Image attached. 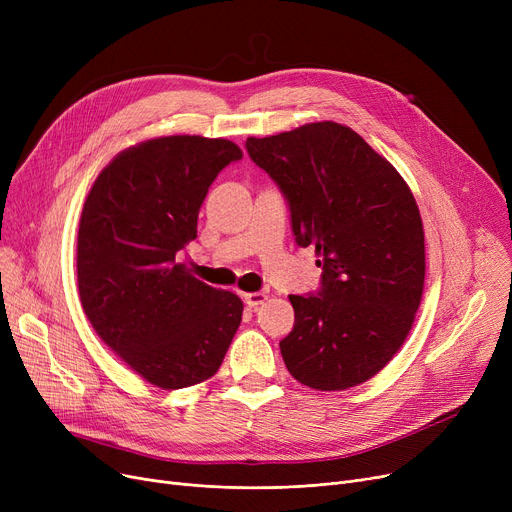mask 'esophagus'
<instances>
[{
  "instance_id": "obj_1",
  "label": "esophagus",
  "mask_w": 512,
  "mask_h": 512,
  "mask_svg": "<svg viewBox=\"0 0 512 512\" xmlns=\"http://www.w3.org/2000/svg\"><path fill=\"white\" fill-rule=\"evenodd\" d=\"M265 301H267V294H265V292H249V294H245V303H247L251 309L263 305Z\"/></svg>"
}]
</instances>
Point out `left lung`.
Listing matches in <instances>:
<instances>
[{
  "label": "left lung",
  "instance_id": "1",
  "mask_svg": "<svg viewBox=\"0 0 512 512\" xmlns=\"http://www.w3.org/2000/svg\"><path fill=\"white\" fill-rule=\"evenodd\" d=\"M280 186L299 247H315L321 288L290 294L294 328L280 342L294 380L346 390L382 371L421 303L425 238L407 182L348 126L313 122L247 139Z\"/></svg>",
  "mask_w": 512,
  "mask_h": 512
}]
</instances>
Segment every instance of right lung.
Wrapping results in <instances>:
<instances>
[{
    "label": "right lung",
    "mask_w": 512,
    "mask_h": 512,
    "mask_svg": "<svg viewBox=\"0 0 512 512\" xmlns=\"http://www.w3.org/2000/svg\"><path fill=\"white\" fill-rule=\"evenodd\" d=\"M242 159L226 139L159 137L118 153L93 182L76 280L99 338L149 384L178 390L220 369L242 301L191 276L176 253L197 238L211 182Z\"/></svg>",
    "instance_id": "obj_1"
}]
</instances>
